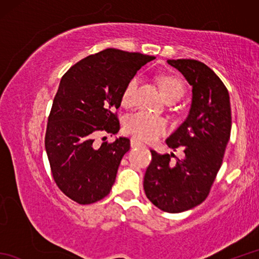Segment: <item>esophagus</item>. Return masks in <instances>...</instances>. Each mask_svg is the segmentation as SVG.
<instances>
[{
    "mask_svg": "<svg viewBox=\"0 0 259 259\" xmlns=\"http://www.w3.org/2000/svg\"><path fill=\"white\" fill-rule=\"evenodd\" d=\"M130 145H131V147H133V148H137V147L144 146L139 140H137V139H135V138H133V139L130 140Z\"/></svg>",
    "mask_w": 259,
    "mask_h": 259,
    "instance_id": "obj_1",
    "label": "esophagus"
}]
</instances>
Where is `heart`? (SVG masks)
<instances>
[{"label":"heart","mask_w":259,"mask_h":259,"mask_svg":"<svg viewBox=\"0 0 259 259\" xmlns=\"http://www.w3.org/2000/svg\"><path fill=\"white\" fill-rule=\"evenodd\" d=\"M164 97L168 101H178L185 95L183 81L176 76H166L161 81ZM138 88V78H134L124 88L122 93V103L130 106L135 101L136 91ZM124 131L128 135L141 141L153 142L166 135L169 129L167 119L146 111H138L130 114L124 120Z\"/></svg>","instance_id":"b5f03b06"}]
</instances>
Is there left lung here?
<instances>
[{"label": "left lung", "mask_w": 259, "mask_h": 259, "mask_svg": "<svg viewBox=\"0 0 259 259\" xmlns=\"http://www.w3.org/2000/svg\"><path fill=\"white\" fill-rule=\"evenodd\" d=\"M168 63L192 87L188 117L166 140L175 151L183 148L185 157L150 150L144 189L156 207L176 213L199 205L210 192L230 137L232 110L227 88L205 63L192 59L168 60Z\"/></svg>", "instance_id": "8db88e82"}]
</instances>
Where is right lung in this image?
Returning a JSON list of instances; mask_svg holds the SVG:
<instances>
[{
	"instance_id": "right-lung-1",
	"label": "right lung",
	"mask_w": 259,
	"mask_h": 259,
	"mask_svg": "<svg viewBox=\"0 0 259 259\" xmlns=\"http://www.w3.org/2000/svg\"><path fill=\"white\" fill-rule=\"evenodd\" d=\"M155 57L106 49L72 65L62 76L46 131V150L59 189L89 205L109 195L121 159L130 149L124 137L102 142L100 133L117 134L118 110L129 81Z\"/></svg>"
}]
</instances>
